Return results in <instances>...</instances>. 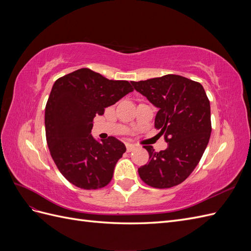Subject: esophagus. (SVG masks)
I'll use <instances>...</instances> for the list:
<instances>
[{"label": "esophagus", "mask_w": 251, "mask_h": 251, "mask_svg": "<svg viewBox=\"0 0 251 251\" xmlns=\"http://www.w3.org/2000/svg\"><path fill=\"white\" fill-rule=\"evenodd\" d=\"M136 144H133V143H126V151H134L135 149H136Z\"/></svg>", "instance_id": "esophagus-1"}]
</instances>
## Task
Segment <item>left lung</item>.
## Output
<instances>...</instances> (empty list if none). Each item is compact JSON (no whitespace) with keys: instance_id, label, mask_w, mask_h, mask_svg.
<instances>
[{"instance_id":"obj_1","label":"left lung","mask_w":251,"mask_h":251,"mask_svg":"<svg viewBox=\"0 0 251 251\" xmlns=\"http://www.w3.org/2000/svg\"><path fill=\"white\" fill-rule=\"evenodd\" d=\"M131 82L158 108L155 127L168 142L160 151L143 147L150 159L138 169L139 176L151 187L176 186L192 174L208 144L211 123L207 95L201 83L175 74Z\"/></svg>"}]
</instances>
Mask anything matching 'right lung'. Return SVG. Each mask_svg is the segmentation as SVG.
<instances>
[{
    "label": "right lung",
    "mask_w": 251,
    "mask_h": 251,
    "mask_svg": "<svg viewBox=\"0 0 251 251\" xmlns=\"http://www.w3.org/2000/svg\"><path fill=\"white\" fill-rule=\"evenodd\" d=\"M134 89L126 80H110L88 68L58 78L45 109L50 154L63 176L83 189L104 187L126 151L115 137L96 140L93 119Z\"/></svg>",
    "instance_id": "add662e5"
}]
</instances>
